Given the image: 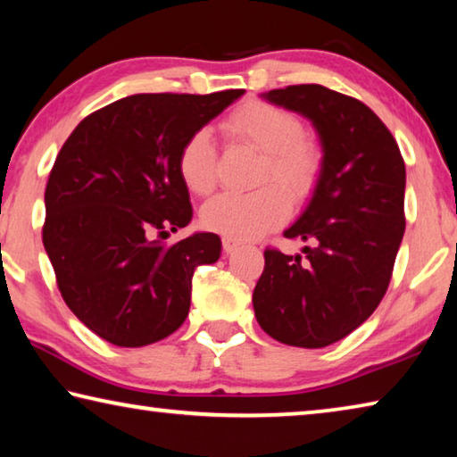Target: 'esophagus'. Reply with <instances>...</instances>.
<instances>
[{"instance_id":"obj_1","label":"esophagus","mask_w":457,"mask_h":457,"mask_svg":"<svg viewBox=\"0 0 457 457\" xmlns=\"http://www.w3.org/2000/svg\"><path fill=\"white\" fill-rule=\"evenodd\" d=\"M237 247H239V244L236 242V239L223 237V252H226V253H231V252H236Z\"/></svg>"}]
</instances>
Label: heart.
Here are the masks:
<instances>
[{
	"label": "heart",
	"mask_w": 457,
	"mask_h": 457,
	"mask_svg": "<svg viewBox=\"0 0 457 457\" xmlns=\"http://www.w3.org/2000/svg\"><path fill=\"white\" fill-rule=\"evenodd\" d=\"M223 130L234 141L262 153L256 183L258 191L239 195L221 193L207 201L201 221L207 229L229 239H256L288 220L294 199L311 195L322 169V153L303 122L292 112L266 103H247L231 112ZM215 145L207 129H199L183 143L177 171L185 187L195 195H207L215 185ZM287 191L284 192L283 189Z\"/></svg>",
	"instance_id": "b5f03b06"
}]
</instances>
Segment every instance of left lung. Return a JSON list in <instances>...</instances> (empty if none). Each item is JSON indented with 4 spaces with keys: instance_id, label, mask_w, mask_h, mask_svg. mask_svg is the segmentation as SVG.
I'll list each match as a JSON object with an SVG mask.
<instances>
[{
    "instance_id": "8db88e82",
    "label": "left lung",
    "mask_w": 457,
    "mask_h": 457,
    "mask_svg": "<svg viewBox=\"0 0 457 457\" xmlns=\"http://www.w3.org/2000/svg\"><path fill=\"white\" fill-rule=\"evenodd\" d=\"M311 120L322 169L284 231L304 256L266 250L253 312L270 337L322 349L359 328L385 296L405 231V163L381 119L357 98L298 84L260 95Z\"/></svg>"
}]
</instances>
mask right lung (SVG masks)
I'll return each instance as SVG.
<instances>
[{
  "label": "right lung",
  "mask_w": 457,
  "mask_h": 457,
  "mask_svg": "<svg viewBox=\"0 0 457 457\" xmlns=\"http://www.w3.org/2000/svg\"><path fill=\"white\" fill-rule=\"evenodd\" d=\"M244 95H133L92 112L62 146L46 185V253L68 308L100 338L145 346L187 319L199 264L221 239L159 236L193 218L177 157L195 130Z\"/></svg>",
  "instance_id": "add662e5"
}]
</instances>
